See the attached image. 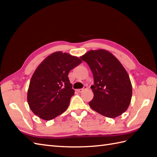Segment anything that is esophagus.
Segmentation results:
<instances>
[{
    "mask_svg": "<svg viewBox=\"0 0 157 157\" xmlns=\"http://www.w3.org/2000/svg\"><path fill=\"white\" fill-rule=\"evenodd\" d=\"M86 89H87V86H84V88H82V89H78V90H77V91H78V92H82L83 91H84V90H86Z\"/></svg>",
    "mask_w": 157,
    "mask_h": 157,
    "instance_id": "34e87169",
    "label": "esophagus"
}]
</instances>
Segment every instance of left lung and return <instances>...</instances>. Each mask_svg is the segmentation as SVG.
Listing matches in <instances>:
<instances>
[{
    "instance_id": "8db88e82",
    "label": "left lung",
    "mask_w": 157,
    "mask_h": 157,
    "mask_svg": "<svg viewBox=\"0 0 157 157\" xmlns=\"http://www.w3.org/2000/svg\"><path fill=\"white\" fill-rule=\"evenodd\" d=\"M80 58L88 63L94 77L91 109L109 118L123 114L131 102L132 86L121 63L104 49L90 51Z\"/></svg>"
}]
</instances>
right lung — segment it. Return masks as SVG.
<instances>
[{
    "label": "right lung",
    "instance_id": "right-lung-1",
    "mask_svg": "<svg viewBox=\"0 0 157 157\" xmlns=\"http://www.w3.org/2000/svg\"><path fill=\"white\" fill-rule=\"evenodd\" d=\"M81 63L77 56L58 51L38 65L28 90V103L36 115L49 121L67 109L75 92L67 75Z\"/></svg>",
    "mask_w": 157,
    "mask_h": 157
}]
</instances>
